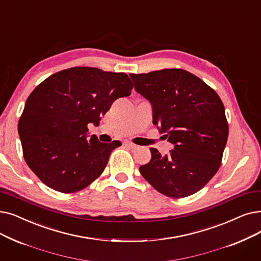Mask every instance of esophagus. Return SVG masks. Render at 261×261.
I'll use <instances>...</instances> for the list:
<instances>
[{
  "mask_svg": "<svg viewBox=\"0 0 261 261\" xmlns=\"http://www.w3.org/2000/svg\"><path fill=\"white\" fill-rule=\"evenodd\" d=\"M123 145H124V146H127V147H129V148H131V149L138 148V145H135V144H133V143H131V142H124V143H123Z\"/></svg>",
  "mask_w": 261,
  "mask_h": 261,
  "instance_id": "obj_1",
  "label": "esophagus"
}]
</instances>
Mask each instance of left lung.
I'll return each instance as SVG.
<instances>
[{
    "mask_svg": "<svg viewBox=\"0 0 261 261\" xmlns=\"http://www.w3.org/2000/svg\"><path fill=\"white\" fill-rule=\"evenodd\" d=\"M130 76L151 105L152 123L173 145L164 155L150 148V161L140 173L168 197L196 193L217 174L227 143L222 100L199 77L177 68Z\"/></svg>",
    "mask_w": 261,
    "mask_h": 261,
    "instance_id": "left-lung-1",
    "label": "left lung"
}]
</instances>
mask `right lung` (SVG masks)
<instances>
[{"instance_id": "1", "label": "right lung", "mask_w": 261, "mask_h": 261, "mask_svg": "<svg viewBox=\"0 0 261 261\" xmlns=\"http://www.w3.org/2000/svg\"><path fill=\"white\" fill-rule=\"evenodd\" d=\"M133 84L123 72L73 67L56 72L29 96L18 123L29 167L49 188L73 193L96 180L119 141L88 138L112 103L131 95Z\"/></svg>"}]
</instances>
